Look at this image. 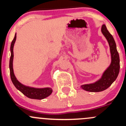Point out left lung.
I'll return each mask as SVG.
<instances>
[{
    "label": "left lung",
    "mask_w": 126,
    "mask_h": 126,
    "mask_svg": "<svg viewBox=\"0 0 126 126\" xmlns=\"http://www.w3.org/2000/svg\"><path fill=\"white\" fill-rule=\"evenodd\" d=\"M101 32L109 44L111 55V63L102 73L101 78L93 83L82 85L80 88L90 92H100L106 90L115 81L119 72V56L116 49V43L112 35L109 33L105 24L101 27Z\"/></svg>",
    "instance_id": "obj_1"
}]
</instances>
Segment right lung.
Instances as JSON below:
<instances>
[{
  "instance_id": "1",
  "label": "right lung",
  "mask_w": 126,
  "mask_h": 126,
  "mask_svg": "<svg viewBox=\"0 0 126 126\" xmlns=\"http://www.w3.org/2000/svg\"><path fill=\"white\" fill-rule=\"evenodd\" d=\"M16 39V33H15V38L12 41L10 46V52H11V57L10 59V77H11V81L15 85V87L21 91L22 94H24L25 96L30 99H43L46 97L50 96L52 93V89L50 87L45 88H35L32 87L30 86H26L22 84L21 82H19L18 80L15 76L13 71V48L15 46V43Z\"/></svg>"
}]
</instances>
